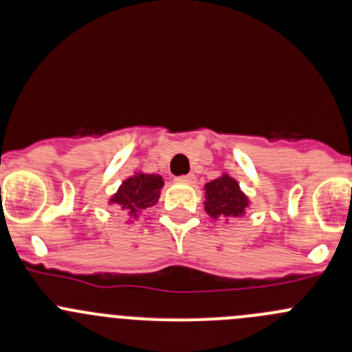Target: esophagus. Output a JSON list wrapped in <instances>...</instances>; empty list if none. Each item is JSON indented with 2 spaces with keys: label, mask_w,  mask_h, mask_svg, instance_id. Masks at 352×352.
Instances as JSON below:
<instances>
[{
  "label": "esophagus",
  "mask_w": 352,
  "mask_h": 352,
  "mask_svg": "<svg viewBox=\"0 0 352 352\" xmlns=\"http://www.w3.org/2000/svg\"><path fill=\"white\" fill-rule=\"evenodd\" d=\"M177 182H180V184H189V186H192V184H196V175H194V173H187V175H180V177H177Z\"/></svg>",
  "instance_id": "obj_1"
}]
</instances>
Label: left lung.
Returning <instances> with one entry per match:
<instances>
[{"label":"left lung","instance_id":"8db88e82","mask_svg":"<svg viewBox=\"0 0 352 352\" xmlns=\"http://www.w3.org/2000/svg\"><path fill=\"white\" fill-rule=\"evenodd\" d=\"M204 209L211 218H240L248 208V197L240 190L239 182L221 175L204 186Z\"/></svg>","mask_w":352,"mask_h":352}]
</instances>
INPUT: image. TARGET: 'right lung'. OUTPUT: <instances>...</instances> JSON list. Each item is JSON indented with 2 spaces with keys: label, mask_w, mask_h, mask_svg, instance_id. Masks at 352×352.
I'll return each mask as SVG.
<instances>
[{
  "label": "right lung",
  "mask_w": 352,
  "mask_h": 352,
  "mask_svg": "<svg viewBox=\"0 0 352 352\" xmlns=\"http://www.w3.org/2000/svg\"><path fill=\"white\" fill-rule=\"evenodd\" d=\"M163 179L155 173H136L122 182L116 194L110 197V204H116L124 212L136 218L138 212L151 208L158 202Z\"/></svg>",
  "instance_id": "right-lung-1"
}]
</instances>
